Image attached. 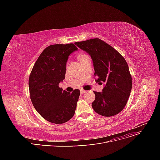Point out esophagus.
Instances as JSON below:
<instances>
[{"label": "esophagus", "mask_w": 160, "mask_h": 160, "mask_svg": "<svg viewBox=\"0 0 160 160\" xmlns=\"http://www.w3.org/2000/svg\"><path fill=\"white\" fill-rule=\"evenodd\" d=\"M80 92H81V94H83V93H86V91L85 90H84V89H80Z\"/></svg>", "instance_id": "obj_1"}]
</instances>
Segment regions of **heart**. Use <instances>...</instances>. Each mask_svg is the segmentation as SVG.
Listing matches in <instances>:
<instances>
[{
	"instance_id": "b5f03b06",
	"label": "heart",
	"mask_w": 160,
	"mask_h": 160,
	"mask_svg": "<svg viewBox=\"0 0 160 160\" xmlns=\"http://www.w3.org/2000/svg\"><path fill=\"white\" fill-rule=\"evenodd\" d=\"M84 56H86V55H79V56L78 57V59H81V57H84Z\"/></svg>"
}]
</instances>
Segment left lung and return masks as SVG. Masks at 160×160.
Returning a JSON list of instances; mask_svg holds the SVG:
<instances>
[{
	"mask_svg": "<svg viewBox=\"0 0 160 160\" xmlns=\"http://www.w3.org/2000/svg\"><path fill=\"white\" fill-rule=\"evenodd\" d=\"M75 44L91 56L96 82L105 83L102 92L94 91L92 108L96 113L111 117L118 114L126 105L132 88V79L126 61L120 53L98 38ZM102 84V83H101Z\"/></svg>",
	"mask_w": 160,
	"mask_h": 160,
	"instance_id": "left-lung-1",
	"label": "left lung"
}]
</instances>
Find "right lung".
<instances>
[{
    "label": "right lung",
    "instance_id": "1",
    "mask_svg": "<svg viewBox=\"0 0 160 160\" xmlns=\"http://www.w3.org/2000/svg\"><path fill=\"white\" fill-rule=\"evenodd\" d=\"M72 43L57 44L43 50L34 65L28 79L30 98L37 112L48 122L61 124L75 114L80 91H62L59 83L65 79L66 63L77 51Z\"/></svg>",
    "mask_w": 160,
    "mask_h": 160
}]
</instances>
